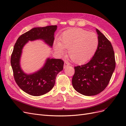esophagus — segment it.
<instances>
[{"label": "esophagus", "mask_w": 126, "mask_h": 126, "mask_svg": "<svg viewBox=\"0 0 126 126\" xmlns=\"http://www.w3.org/2000/svg\"><path fill=\"white\" fill-rule=\"evenodd\" d=\"M68 65H69V63L67 62H64V68H66Z\"/></svg>", "instance_id": "obj_1"}]
</instances>
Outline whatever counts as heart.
<instances>
[{
  "instance_id": "b5f03b06",
  "label": "heart",
  "mask_w": 126,
  "mask_h": 126,
  "mask_svg": "<svg viewBox=\"0 0 126 126\" xmlns=\"http://www.w3.org/2000/svg\"><path fill=\"white\" fill-rule=\"evenodd\" d=\"M98 36L94 32L81 28H72L65 31L60 42L55 44V48L60 53L68 49V56L73 62L84 63L95 55L98 47Z\"/></svg>"
}]
</instances>
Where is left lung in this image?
I'll list each match as a JSON object with an SVG mask.
<instances>
[{"instance_id": "8db88e82", "label": "left lung", "mask_w": 126, "mask_h": 126, "mask_svg": "<svg viewBox=\"0 0 126 126\" xmlns=\"http://www.w3.org/2000/svg\"><path fill=\"white\" fill-rule=\"evenodd\" d=\"M98 47L90 62L74 67L72 85L85 96H94L103 91L109 84L116 66L115 53L110 42L96 29Z\"/></svg>"}]
</instances>
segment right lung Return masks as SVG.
Returning a JSON list of instances; mask_svg holds the SVG:
<instances>
[{"label": "right lung", "mask_w": 126, "mask_h": 126, "mask_svg": "<svg viewBox=\"0 0 126 126\" xmlns=\"http://www.w3.org/2000/svg\"><path fill=\"white\" fill-rule=\"evenodd\" d=\"M57 26L34 28L20 35L16 42L11 56V65L14 79L21 90L32 96L43 95L50 91L55 82L57 74L63 70L64 62L61 59L48 58L44 66L32 74H27L21 70L20 59L22 50L28 41L41 39L51 47L54 40Z\"/></svg>", "instance_id": "add662e5"}]
</instances>
